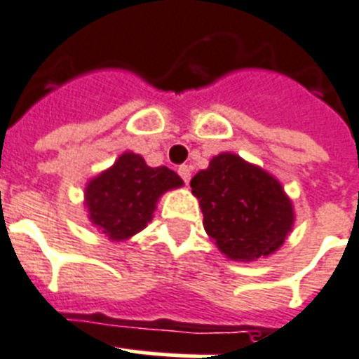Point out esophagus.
Returning <instances> with one entry per match:
<instances>
[{"instance_id":"34e87169","label":"esophagus","mask_w":359,"mask_h":359,"mask_svg":"<svg viewBox=\"0 0 359 359\" xmlns=\"http://www.w3.org/2000/svg\"><path fill=\"white\" fill-rule=\"evenodd\" d=\"M179 175H180V179L184 180L186 184L189 182V179H191V168L189 165H179Z\"/></svg>"}]
</instances>
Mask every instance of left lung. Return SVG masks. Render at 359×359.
Listing matches in <instances>:
<instances>
[{"instance_id":"left-lung-1","label":"left lung","mask_w":359,"mask_h":359,"mask_svg":"<svg viewBox=\"0 0 359 359\" xmlns=\"http://www.w3.org/2000/svg\"><path fill=\"white\" fill-rule=\"evenodd\" d=\"M189 186L199 199L205 230L230 260L269 256L293 225V206L280 182L236 154L212 158Z\"/></svg>"}]
</instances>
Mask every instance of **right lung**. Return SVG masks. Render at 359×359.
Here are the masks:
<instances>
[{"label": "right lung", "instance_id": "1", "mask_svg": "<svg viewBox=\"0 0 359 359\" xmlns=\"http://www.w3.org/2000/svg\"><path fill=\"white\" fill-rule=\"evenodd\" d=\"M182 186L165 165L149 168L140 154L125 153L86 188L90 219L110 240H127L149 223L164 191Z\"/></svg>", "mask_w": 359, "mask_h": 359}]
</instances>
